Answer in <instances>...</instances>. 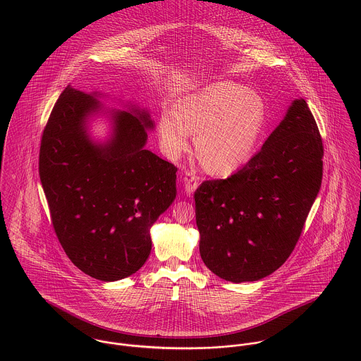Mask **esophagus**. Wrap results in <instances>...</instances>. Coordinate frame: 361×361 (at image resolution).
Wrapping results in <instances>:
<instances>
[{"label": "esophagus", "mask_w": 361, "mask_h": 361, "mask_svg": "<svg viewBox=\"0 0 361 361\" xmlns=\"http://www.w3.org/2000/svg\"><path fill=\"white\" fill-rule=\"evenodd\" d=\"M183 182H185V192L188 196H190L199 186V176L193 171H186Z\"/></svg>", "instance_id": "34e87169"}]
</instances>
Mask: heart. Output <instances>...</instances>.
<instances>
[{
	"label": "heart",
	"instance_id": "heart-1",
	"mask_svg": "<svg viewBox=\"0 0 361 361\" xmlns=\"http://www.w3.org/2000/svg\"><path fill=\"white\" fill-rule=\"evenodd\" d=\"M176 111H164L159 137L164 150L178 157L197 133V153L214 175H228L255 154L267 123L262 99L245 86L218 80L183 97Z\"/></svg>",
	"mask_w": 361,
	"mask_h": 361
}]
</instances>
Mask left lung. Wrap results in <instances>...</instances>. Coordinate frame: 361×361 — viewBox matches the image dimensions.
Listing matches in <instances>:
<instances>
[{"instance_id": "8db88e82", "label": "left lung", "mask_w": 361, "mask_h": 361, "mask_svg": "<svg viewBox=\"0 0 361 361\" xmlns=\"http://www.w3.org/2000/svg\"><path fill=\"white\" fill-rule=\"evenodd\" d=\"M322 155L315 119L298 99L242 169L197 188L200 256L209 271L253 282L288 259L321 188Z\"/></svg>"}]
</instances>
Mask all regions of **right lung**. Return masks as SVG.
I'll use <instances>...</instances> for the list:
<instances>
[{
  "label": "right lung",
  "instance_id": "obj_1",
  "mask_svg": "<svg viewBox=\"0 0 361 361\" xmlns=\"http://www.w3.org/2000/svg\"><path fill=\"white\" fill-rule=\"evenodd\" d=\"M99 93L68 86L44 128L39 172L66 256L104 282L123 279L152 252L150 228L176 197L178 168L145 149L154 123L145 109L112 111L111 137L87 129Z\"/></svg>",
  "mask_w": 361,
  "mask_h": 361
}]
</instances>
